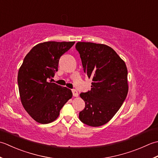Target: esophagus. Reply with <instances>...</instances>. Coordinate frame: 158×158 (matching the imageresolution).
<instances>
[{
    "label": "esophagus",
    "mask_w": 158,
    "mask_h": 158,
    "mask_svg": "<svg viewBox=\"0 0 158 158\" xmlns=\"http://www.w3.org/2000/svg\"><path fill=\"white\" fill-rule=\"evenodd\" d=\"M72 93H73V96H74V97H78V92L77 91L76 89L72 90Z\"/></svg>",
    "instance_id": "esophagus-1"
}]
</instances>
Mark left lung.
Segmentation results:
<instances>
[{
  "mask_svg": "<svg viewBox=\"0 0 158 158\" xmlns=\"http://www.w3.org/2000/svg\"><path fill=\"white\" fill-rule=\"evenodd\" d=\"M84 72L91 78V89L80 94L85 108L79 113L82 123L99 127L114 117L128 93L126 65L117 52L104 44L78 42Z\"/></svg>",
  "mask_w": 158,
  "mask_h": 158,
  "instance_id": "8db88e82",
  "label": "left lung"
}]
</instances>
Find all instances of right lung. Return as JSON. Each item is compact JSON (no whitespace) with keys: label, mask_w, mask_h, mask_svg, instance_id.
Masks as SVG:
<instances>
[{"label":"right lung","mask_w":158,"mask_h":158,"mask_svg":"<svg viewBox=\"0 0 158 158\" xmlns=\"http://www.w3.org/2000/svg\"><path fill=\"white\" fill-rule=\"evenodd\" d=\"M75 41H46L34 46L26 55L18 74L22 104L35 121L41 124L56 120L65 103L72 98L70 89L49 81L58 71L60 56Z\"/></svg>","instance_id":"obj_1"}]
</instances>
